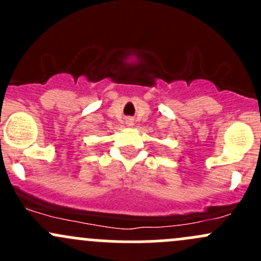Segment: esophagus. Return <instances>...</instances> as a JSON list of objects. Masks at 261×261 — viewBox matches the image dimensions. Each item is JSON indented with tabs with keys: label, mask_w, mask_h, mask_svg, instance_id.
<instances>
[{
	"label": "esophagus",
	"mask_w": 261,
	"mask_h": 261,
	"mask_svg": "<svg viewBox=\"0 0 261 261\" xmlns=\"http://www.w3.org/2000/svg\"><path fill=\"white\" fill-rule=\"evenodd\" d=\"M126 121H127V122H126V123H127L128 126H133L134 125V121L131 120V118H127V120H126Z\"/></svg>",
	"instance_id": "1"
}]
</instances>
